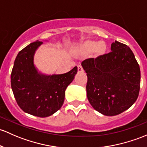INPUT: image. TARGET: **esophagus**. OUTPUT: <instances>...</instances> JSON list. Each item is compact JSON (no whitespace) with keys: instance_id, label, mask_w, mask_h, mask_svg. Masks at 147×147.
<instances>
[{"instance_id":"esophagus-1","label":"esophagus","mask_w":147,"mask_h":147,"mask_svg":"<svg viewBox=\"0 0 147 147\" xmlns=\"http://www.w3.org/2000/svg\"><path fill=\"white\" fill-rule=\"evenodd\" d=\"M78 72H83V68L82 67V66H80V65L78 66Z\"/></svg>"}]
</instances>
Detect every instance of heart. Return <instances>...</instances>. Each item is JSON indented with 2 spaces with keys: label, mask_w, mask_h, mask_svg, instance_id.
I'll list each match as a JSON object with an SVG mask.
<instances>
[{
  "label": "heart",
  "mask_w": 147,
  "mask_h": 147,
  "mask_svg": "<svg viewBox=\"0 0 147 147\" xmlns=\"http://www.w3.org/2000/svg\"><path fill=\"white\" fill-rule=\"evenodd\" d=\"M75 49L78 52L82 53H89L92 52V58H99L106 53L108 48L106 43L103 41L88 39L78 44Z\"/></svg>",
  "instance_id": "b5f03b06"
}]
</instances>
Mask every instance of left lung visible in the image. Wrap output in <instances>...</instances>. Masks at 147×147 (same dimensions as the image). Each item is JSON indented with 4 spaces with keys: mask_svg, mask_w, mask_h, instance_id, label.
<instances>
[{
    "mask_svg": "<svg viewBox=\"0 0 147 147\" xmlns=\"http://www.w3.org/2000/svg\"><path fill=\"white\" fill-rule=\"evenodd\" d=\"M111 52L82 62L87 75L86 95L92 107L107 116L124 112L134 104L140 89V68L132 50L115 41Z\"/></svg>",
    "mask_w": 147,
    "mask_h": 147,
    "instance_id": "obj_1",
    "label": "left lung"
}]
</instances>
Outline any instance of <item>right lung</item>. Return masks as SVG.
I'll return each mask as SVG.
<instances>
[{"mask_svg":"<svg viewBox=\"0 0 147 147\" xmlns=\"http://www.w3.org/2000/svg\"><path fill=\"white\" fill-rule=\"evenodd\" d=\"M42 44V41L37 40L18 54L11 73V88L22 110L45 118L53 115L63 106L65 89L73 81L78 67L64 74L41 72L34 64V55Z\"/></svg>","mask_w":147,"mask_h":147,"instance_id":"obj_1","label":"right lung"}]
</instances>
